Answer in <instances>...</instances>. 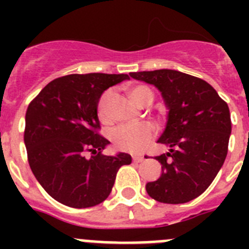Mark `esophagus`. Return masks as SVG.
<instances>
[{"label": "esophagus", "instance_id": "obj_1", "mask_svg": "<svg viewBox=\"0 0 249 249\" xmlns=\"http://www.w3.org/2000/svg\"><path fill=\"white\" fill-rule=\"evenodd\" d=\"M144 160L143 156H133V162H142Z\"/></svg>", "mask_w": 249, "mask_h": 249}]
</instances>
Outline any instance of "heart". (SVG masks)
<instances>
[{"mask_svg": "<svg viewBox=\"0 0 249 249\" xmlns=\"http://www.w3.org/2000/svg\"><path fill=\"white\" fill-rule=\"evenodd\" d=\"M132 102L138 107H146L153 101V92L149 87L144 85L132 86L127 89ZM111 92H105L97 106L98 118L102 123L109 122L108 101ZM155 137V129L147 122L137 123V124H123L112 132V142L121 151L138 153L142 152Z\"/></svg>", "mask_w": 249, "mask_h": 249, "instance_id": "heart-1", "label": "heart"}]
</instances>
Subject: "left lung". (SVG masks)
Masks as SVG:
<instances>
[{
  "mask_svg": "<svg viewBox=\"0 0 249 249\" xmlns=\"http://www.w3.org/2000/svg\"><path fill=\"white\" fill-rule=\"evenodd\" d=\"M132 78L153 85L168 113L158 143L168 152L157 156L162 173L146 184L160 203H186L208 188L228 152L232 123L228 105L210 83L175 70L132 72Z\"/></svg>",
  "mask_w": 249,
  "mask_h": 249,
  "instance_id": "8db88e82",
  "label": "left lung"
}]
</instances>
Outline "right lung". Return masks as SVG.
Here are the masks:
<instances>
[{"instance_id": "right-lung-1", "label": "right lung", "mask_w": 249, "mask_h": 249, "mask_svg": "<svg viewBox=\"0 0 249 249\" xmlns=\"http://www.w3.org/2000/svg\"><path fill=\"white\" fill-rule=\"evenodd\" d=\"M124 80L128 74H68L48 83L28 106V163L43 190L59 203L73 208L102 203L120 167L132 162L123 152L102 155L109 141L97 133L101 96Z\"/></svg>"}]
</instances>
